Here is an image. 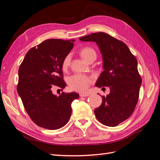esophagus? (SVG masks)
<instances>
[{
    "label": "esophagus",
    "instance_id": "obj_1",
    "mask_svg": "<svg viewBox=\"0 0 160 160\" xmlns=\"http://www.w3.org/2000/svg\"><path fill=\"white\" fill-rule=\"evenodd\" d=\"M89 93H80L79 96L80 97H87V96H89Z\"/></svg>",
    "mask_w": 160,
    "mask_h": 160
}]
</instances>
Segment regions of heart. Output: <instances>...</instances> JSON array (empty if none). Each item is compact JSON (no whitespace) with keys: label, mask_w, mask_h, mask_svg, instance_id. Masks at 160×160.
<instances>
[{"label":"heart","mask_w":160,"mask_h":160,"mask_svg":"<svg viewBox=\"0 0 160 160\" xmlns=\"http://www.w3.org/2000/svg\"><path fill=\"white\" fill-rule=\"evenodd\" d=\"M79 53L81 57L87 62H89L91 60L95 59L97 56L95 51L90 47H85L81 48L79 51ZM71 61V57L69 54L64 57L61 62V67L62 70H67L70 66ZM92 82H93V79L90 77L81 74H75L70 77L68 79V84L70 88L72 90L80 92H84L88 90Z\"/></svg>","instance_id":"1"}]
</instances>
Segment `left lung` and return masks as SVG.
<instances>
[{
	"label": "left lung",
	"instance_id": "obj_1",
	"mask_svg": "<svg viewBox=\"0 0 160 160\" xmlns=\"http://www.w3.org/2000/svg\"><path fill=\"white\" fill-rule=\"evenodd\" d=\"M79 39L99 46L104 71L95 85L110 88V93L102 96V103L95 109V117L105 125L117 126L130 117L138 101L142 77L136 58L123 42L107 33H92Z\"/></svg>",
	"mask_w": 160,
	"mask_h": 160
}]
</instances>
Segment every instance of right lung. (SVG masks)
Here are the masks:
<instances>
[{"instance_id": "add662e5", "label": "right lung", "mask_w": 160, "mask_h": 160, "mask_svg": "<svg viewBox=\"0 0 160 160\" xmlns=\"http://www.w3.org/2000/svg\"><path fill=\"white\" fill-rule=\"evenodd\" d=\"M75 40L48 39L27 52L18 69L17 92L26 111L38 126L50 130L65 125L71 118V103L79 94L62 92L53 95V85L62 89L61 62L74 46Z\"/></svg>"}]
</instances>
